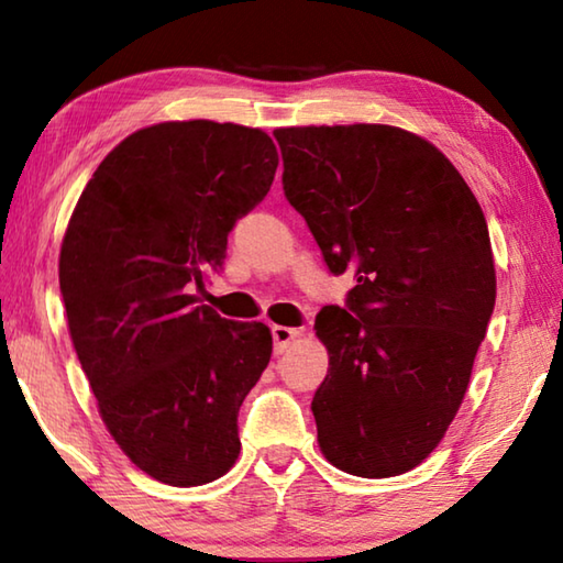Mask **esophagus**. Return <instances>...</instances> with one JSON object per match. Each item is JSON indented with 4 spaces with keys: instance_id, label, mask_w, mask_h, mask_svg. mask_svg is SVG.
Instances as JSON below:
<instances>
[{
    "instance_id": "esophagus-1",
    "label": "esophagus",
    "mask_w": 563,
    "mask_h": 563,
    "mask_svg": "<svg viewBox=\"0 0 563 563\" xmlns=\"http://www.w3.org/2000/svg\"><path fill=\"white\" fill-rule=\"evenodd\" d=\"M273 345H275V352L278 355H283L285 350L290 347V342L295 338H300V330L298 328H285V325H273Z\"/></svg>"
}]
</instances>
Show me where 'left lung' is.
<instances>
[{"mask_svg": "<svg viewBox=\"0 0 563 563\" xmlns=\"http://www.w3.org/2000/svg\"><path fill=\"white\" fill-rule=\"evenodd\" d=\"M283 190L345 308L316 318L330 367L312 397L322 454L385 479L427 460L460 409L497 298L489 228L430 141L383 123L275 129Z\"/></svg>", "mask_w": 563, "mask_h": 563, "instance_id": "left-lung-1", "label": "left lung"}]
</instances>
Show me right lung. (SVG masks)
<instances>
[{
    "mask_svg": "<svg viewBox=\"0 0 563 563\" xmlns=\"http://www.w3.org/2000/svg\"><path fill=\"white\" fill-rule=\"evenodd\" d=\"M278 151L261 129L166 121L123 139L66 228L59 288L81 369L129 460L198 487L238 460V409L268 367L263 322L198 305L228 233L268 196Z\"/></svg>",
    "mask_w": 563,
    "mask_h": 563,
    "instance_id": "add662e5",
    "label": "right lung"
}]
</instances>
